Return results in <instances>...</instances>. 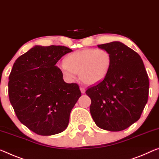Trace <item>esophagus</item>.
Listing matches in <instances>:
<instances>
[{
	"label": "esophagus",
	"instance_id": "1",
	"mask_svg": "<svg viewBox=\"0 0 159 159\" xmlns=\"http://www.w3.org/2000/svg\"><path fill=\"white\" fill-rule=\"evenodd\" d=\"M80 91H81V92H82V94H84L85 93V91H86V90H85V89H84V87H80Z\"/></svg>",
	"mask_w": 159,
	"mask_h": 159
}]
</instances>
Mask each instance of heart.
<instances>
[{
    "label": "heart",
    "mask_w": 159,
    "mask_h": 159,
    "mask_svg": "<svg viewBox=\"0 0 159 159\" xmlns=\"http://www.w3.org/2000/svg\"><path fill=\"white\" fill-rule=\"evenodd\" d=\"M111 65V55L105 49L87 48L70 54L60 65L63 77L73 82L79 72L84 84L92 85L102 81L108 74Z\"/></svg>",
    "instance_id": "heart-1"
}]
</instances>
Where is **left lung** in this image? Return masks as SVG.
<instances>
[{"mask_svg": "<svg viewBox=\"0 0 159 159\" xmlns=\"http://www.w3.org/2000/svg\"><path fill=\"white\" fill-rule=\"evenodd\" d=\"M111 55L110 70L99 84L86 91L90 113L98 127L119 131L137 121L147 103L148 75L139 55L121 42L98 45Z\"/></svg>", "mask_w": 159, "mask_h": 159, "instance_id": "obj_1", "label": "left lung"}]
</instances>
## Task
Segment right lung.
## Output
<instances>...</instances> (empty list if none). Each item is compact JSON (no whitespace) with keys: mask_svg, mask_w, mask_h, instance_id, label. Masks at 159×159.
<instances>
[{"mask_svg":"<svg viewBox=\"0 0 159 159\" xmlns=\"http://www.w3.org/2000/svg\"><path fill=\"white\" fill-rule=\"evenodd\" d=\"M72 51L65 46L35 45L13 64L9 75L10 102L19 121L39 135L65 131L81 97L78 84L66 83L55 66Z\"/></svg>","mask_w":159,"mask_h":159,"instance_id":"1","label":"right lung"}]
</instances>
